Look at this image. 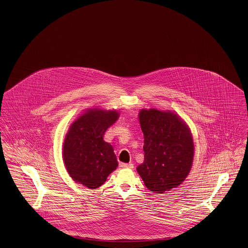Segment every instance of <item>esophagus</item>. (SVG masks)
Returning a JSON list of instances; mask_svg holds the SVG:
<instances>
[{"instance_id":"esophagus-1","label":"esophagus","mask_w":248,"mask_h":248,"mask_svg":"<svg viewBox=\"0 0 248 248\" xmlns=\"http://www.w3.org/2000/svg\"><path fill=\"white\" fill-rule=\"evenodd\" d=\"M120 166L122 168H130V169H133L134 168V165L133 164H124V163H121Z\"/></svg>"}]
</instances>
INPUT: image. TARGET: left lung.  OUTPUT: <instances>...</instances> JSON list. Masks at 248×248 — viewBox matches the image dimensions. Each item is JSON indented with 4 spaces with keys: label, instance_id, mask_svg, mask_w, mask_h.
Returning <instances> with one entry per match:
<instances>
[{
    "label": "left lung",
    "instance_id": "left-lung-1",
    "mask_svg": "<svg viewBox=\"0 0 248 248\" xmlns=\"http://www.w3.org/2000/svg\"><path fill=\"white\" fill-rule=\"evenodd\" d=\"M139 120L144 136V162L137 172L148 190L163 194L181 185L191 170L194 156L191 133L170 111L143 109Z\"/></svg>",
    "mask_w": 248,
    "mask_h": 248
}]
</instances>
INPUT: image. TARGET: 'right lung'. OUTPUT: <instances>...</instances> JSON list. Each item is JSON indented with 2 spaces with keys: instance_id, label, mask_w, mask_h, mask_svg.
I'll use <instances>...</instances> for the list:
<instances>
[{
  "instance_id": "right-lung-1",
  "label": "right lung",
  "mask_w": 248,
  "mask_h": 248,
  "mask_svg": "<svg viewBox=\"0 0 248 248\" xmlns=\"http://www.w3.org/2000/svg\"><path fill=\"white\" fill-rule=\"evenodd\" d=\"M118 116L115 111L91 110L71 125L62 155L68 173L75 182L97 188L116 169L118 162L113 147L103 137Z\"/></svg>"
}]
</instances>
